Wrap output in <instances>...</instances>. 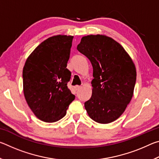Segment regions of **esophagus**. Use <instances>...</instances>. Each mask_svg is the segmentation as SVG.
I'll use <instances>...</instances> for the list:
<instances>
[{
	"mask_svg": "<svg viewBox=\"0 0 159 159\" xmlns=\"http://www.w3.org/2000/svg\"><path fill=\"white\" fill-rule=\"evenodd\" d=\"M74 88H75V90H79L80 89V88H81V86H80V85H76V86H75Z\"/></svg>",
	"mask_w": 159,
	"mask_h": 159,
	"instance_id": "obj_1",
	"label": "esophagus"
}]
</instances>
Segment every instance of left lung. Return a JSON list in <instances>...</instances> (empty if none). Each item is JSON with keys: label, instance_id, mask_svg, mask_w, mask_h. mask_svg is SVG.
<instances>
[{"label": "left lung", "instance_id": "8db88e82", "mask_svg": "<svg viewBox=\"0 0 159 159\" xmlns=\"http://www.w3.org/2000/svg\"><path fill=\"white\" fill-rule=\"evenodd\" d=\"M77 50L92 64L93 93L85 102L93 120L106 124L119 118L130 103L136 82V69L118 42L104 35L83 36Z\"/></svg>", "mask_w": 159, "mask_h": 159}]
</instances>
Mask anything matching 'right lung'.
Segmentation results:
<instances>
[{"instance_id": "right-lung-1", "label": "right lung", "mask_w": 159, "mask_h": 159, "mask_svg": "<svg viewBox=\"0 0 159 159\" xmlns=\"http://www.w3.org/2000/svg\"><path fill=\"white\" fill-rule=\"evenodd\" d=\"M74 36L57 35L36 48L23 68L24 95L35 116L56 122L66 114L75 95L67 87L71 71L66 69Z\"/></svg>"}]
</instances>
